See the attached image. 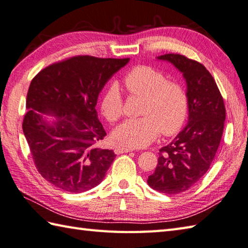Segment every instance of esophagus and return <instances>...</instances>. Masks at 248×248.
<instances>
[{"mask_svg":"<svg viewBox=\"0 0 248 248\" xmlns=\"http://www.w3.org/2000/svg\"><path fill=\"white\" fill-rule=\"evenodd\" d=\"M132 150H133V149H131V148H127V147H120V146H118V147H116V148H115V154H116V155L127 154V153L132 152Z\"/></svg>","mask_w":248,"mask_h":248,"instance_id":"1","label":"esophagus"}]
</instances>
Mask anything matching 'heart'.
<instances>
[{
	"label": "heart",
	"instance_id": "obj_1",
	"mask_svg": "<svg viewBox=\"0 0 248 248\" xmlns=\"http://www.w3.org/2000/svg\"><path fill=\"white\" fill-rule=\"evenodd\" d=\"M124 84L131 95L144 96L140 111L142 117L118 125L113 132L116 143L140 148L153 143L160 132L170 137L182 129L189 110L188 95L182 85L169 81L162 72L149 65L133 67L124 76ZM100 109L109 123L123 116L124 96L117 82H111L102 92Z\"/></svg>",
	"mask_w": 248,
	"mask_h": 248
}]
</instances>
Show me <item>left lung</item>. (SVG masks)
Here are the masks:
<instances>
[{"label": "left lung", "instance_id": "left-lung-1", "mask_svg": "<svg viewBox=\"0 0 248 248\" xmlns=\"http://www.w3.org/2000/svg\"><path fill=\"white\" fill-rule=\"evenodd\" d=\"M158 60L171 62L183 73L189 100L188 124L171 143L160 149L158 164L147 184L155 190L176 195L205 175L224 132V99L211 73L200 62L178 53Z\"/></svg>", "mask_w": 248, "mask_h": 248}]
</instances>
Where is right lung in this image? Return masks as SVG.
Returning <instances> with one entry per match:
<instances>
[{
  "mask_svg": "<svg viewBox=\"0 0 248 248\" xmlns=\"http://www.w3.org/2000/svg\"><path fill=\"white\" fill-rule=\"evenodd\" d=\"M129 60L75 56L32 79L22 130L37 171L55 187L79 193L103 181L116 155L95 146L106 135L95 105L104 85ZM44 114L56 121L48 124Z\"/></svg>",
  "mask_w": 248,
  "mask_h": 248,
  "instance_id": "add662e5",
  "label": "right lung"
}]
</instances>
